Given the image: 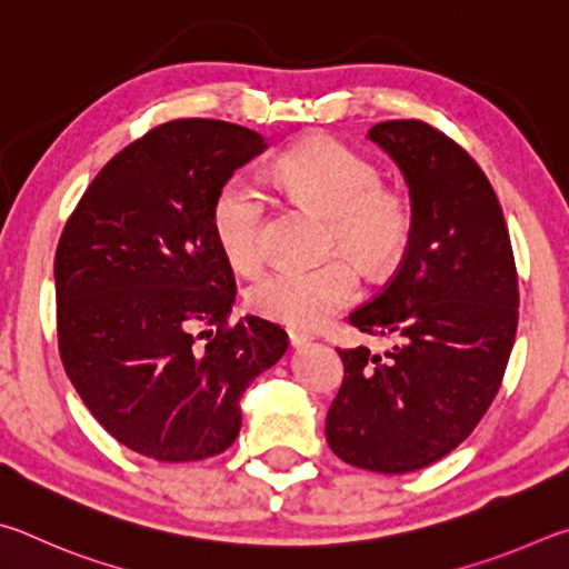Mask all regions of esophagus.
Segmentation results:
<instances>
[{
    "mask_svg": "<svg viewBox=\"0 0 569 569\" xmlns=\"http://www.w3.org/2000/svg\"><path fill=\"white\" fill-rule=\"evenodd\" d=\"M310 342H312V337H310V335L290 330V345H292V347H305V345H310Z\"/></svg>",
    "mask_w": 569,
    "mask_h": 569,
    "instance_id": "34e87169",
    "label": "esophagus"
}]
</instances>
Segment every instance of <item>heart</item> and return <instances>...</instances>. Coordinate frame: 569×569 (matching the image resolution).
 Masks as SVG:
<instances>
[{
	"label": "heart",
	"mask_w": 569,
	"mask_h": 569,
	"mask_svg": "<svg viewBox=\"0 0 569 569\" xmlns=\"http://www.w3.org/2000/svg\"><path fill=\"white\" fill-rule=\"evenodd\" d=\"M277 182L310 212L330 219L327 249L347 252L367 269L390 267L412 234V207L397 189L382 187L380 167L332 137L305 139L277 162ZM267 199L244 177L217 189L209 227L219 252L237 272L264 262ZM360 274L347 257L307 269H274L249 287L247 300L267 320L312 330L352 305Z\"/></svg>",
	"instance_id": "b5f03b06"
}]
</instances>
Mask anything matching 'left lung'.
Returning a JSON list of instances; mask_svg holds the SVG:
<instances>
[{
  "label": "left lung",
  "instance_id": "obj_1",
  "mask_svg": "<svg viewBox=\"0 0 569 569\" xmlns=\"http://www.w3.org/2000/svg\"><path fill=\"white\" fill-rule=\"evenodd\" d=\"M410 187L412 234L385 290L350 315L390 352L337 350L340 392L327 442L347 465L405 475L442 460L482 420L517 332V269L490 179L420 119L370 129Z\"/></svg>",
  "mask_w": 569,
  "mask_h": 569
}]
</instances>
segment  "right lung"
Instances as JSON below:
<instances>
[{"instance_id": "obj_1", "label": "right lung", "mask_w": 569, "mask_h": 569, "mask_svg": "<svg viewBox=\"0 0 569 569\" xmlns=\"http://www.w3.org/2000/svg\"><path fill=\"white\" fill-rule=\"evenodd\" d=\"M264 149L262 134L219 119L159 124L109 159L59 239L64 370L97 422L152 460L224 452L239 397L287 352L262 317L229 325L234 277L209 227L217 189Z\"/></svg>"}]
</instances>
